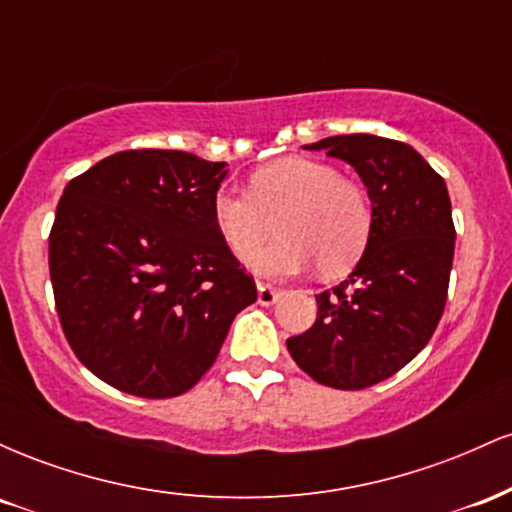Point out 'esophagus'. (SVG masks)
Wrapping results in <instances>:
<instances>
[{
    "instance_id": "esophagus-1",
    "label": "esophagus",
    "mask_w": 512,
    "mask_h": 512,
    "mask_svg": "<svg viewBox=\"0 0 512 512\" xmlns=\"http://www.w3.org/2000/svg\"><path fill=\"white\" fill-rule=\"evenodd\" d=\"M281 298V291H276L269 284H257V303L260 305H274Z\"/></svg>"
}]
</instances>
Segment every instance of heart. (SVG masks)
Here are the masks:
<instances>
[{
	"instance_id": "1",
	"label": "heart",
	"mask_w": 512,
	"mask_h": 512,
	"mask_svg": "<svg viewBox=\"0 0 512 512\" xmlns=\"http://www.w3.org/2000/svg\"><path fill=\"white\" fill-rule=\"evenodd\" d=\"M214 226L233 255L248 257L280 219L282 240L250 257L248 267L267 279L301 274L317 262L327 276L361 260L373 233V204L361 185L344 180L330 163L281 158L252 173L248 192L223 187L211 204Z\"/></svg>"
}]
</instances>
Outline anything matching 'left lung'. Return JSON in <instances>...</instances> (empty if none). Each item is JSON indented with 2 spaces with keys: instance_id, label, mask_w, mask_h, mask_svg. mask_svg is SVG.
Listing matches in <instances>:
<instances>
[{
  "instance_id": "left-lung-1",
  "label": "left lung",
  "mask_w": 512,
  "mask_h": 512,
  "mask_svg": "<svg viewBox=\"0 0 512 512\" xmlns=\"http://www.w3.org/2000/svg\"><path fill=\"white\" fill-rule=\"evenodd\" d=\"M305 149L354 166L373 204V233L349 279L315 296V325L286 346L320 385L363 390L407 366L436 332L455 255L448 187L395 139L342 134Z\"/></svg>"
}]
</instances>
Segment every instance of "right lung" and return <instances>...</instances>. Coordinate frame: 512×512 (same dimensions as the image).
Listing matches in <instances>:
<instances>
[{"instance_id":"1","label":"right lung","mask_w":512,"mask_h":512,"mask_svg":"<svg viewBox=\"0 0 512 512\" xmlns=\"http://www.w3.org/2000/svg\"><path fill=\"white\" fill-rule=\"evenodd\" d=\"M226 163L187 151H120L64 187L50 279L64 337L103 383L178 397L219 356L255 281L214 226Z\"/></svg>"}]
</instances>
